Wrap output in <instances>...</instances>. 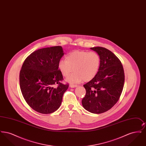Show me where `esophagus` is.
Here are the masks:
<instances>
[{"mask_svg":"<svg viewBox=\"0 0 146 146\" xmlns=\"http://www.w3.org/2000/svg\"><path fill=\"white\" fill-rule=\"evenodd\" d=\"M77 86H78L77 85H73V84L70 85V87L71 88H76Z\"/></svg>","mask_w":146,"mask_h":146,"instance_id":"obj_1","label":"esophagus"}]
</instances>
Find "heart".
Here are the masks:
<instances>
[{
    "mask_svg": "<svg viewBox=\"0 0 146 146\" xmlns=\"http://www.w3.org/2000/svg\"><path fill=\"white\" fill-rule=\"evenodd\" d=\"M100 64V58L96 52L87 51H74L66 56V60L58 63V69L64 77L75 72L67 81L70 83H80L83 80L89 82L97 74Z\"/></svg>",
    "mask_w": 146,
    "mask_h": 146,
    "instance_id": "1",
    "label": "heart"
}]
</instances>
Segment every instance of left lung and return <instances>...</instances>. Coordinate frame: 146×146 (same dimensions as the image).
Instances as JSON below:
<instances>
[{
    "mask_svg": "<svg viewBox=\"0 0 146 146\" xmlns=\"http://www.w3.org/2000/svg\"><path fill=\"white\" fill-rule=\"evenodd\" d=\"M100 56L97 74L84 85L86 95L82 105L88 111L100 114L110 110L118 102L124 87V72L118 57L102 47L91 48Z\"/></svg>",
    "mask_w": 146,
    "mask_h": 146,
    "instance_id": "8db88e82",
    "label": "left lung"
}]
</instances>
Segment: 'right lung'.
Wrapping results in <instances>:
<instances>
[{"mask_svg": "<svg viewBox=\"0 0 146 146\" xmlns=\"http://www.w3.org/2000/svg\"><path fill=\"white\" fill-rule=\"evenodd\" d=\"M64 55L62 46L39 49L25 60L20 73V85L27 104L35 111L50 114L60 107L68 84L62 80L58 63ZM59 84L57 88L53 85Z\"/></svg>", "mask_w": 146, "mask_h": 146, "instance_id": "obj_1", "label": "right lung"}]
</instances>
